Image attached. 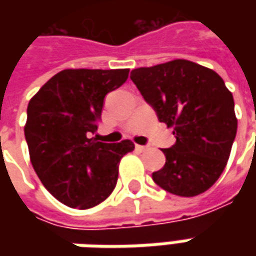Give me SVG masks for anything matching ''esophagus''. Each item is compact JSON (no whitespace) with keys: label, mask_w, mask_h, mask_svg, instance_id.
Segmentation results:
<instances>
[{"label":"esophagus","mask_w":256,"mask_h":256,"mask_svg":"<svg viewBox=\"0 0 256 256\" xmlns=\"http://www.w3.org/2000/svg\"><path fill=\"white\" fill-rule=\"evenodd\" d=\"M136 150H138V152H144V150H148V146L146 145H136Z\"/></svg>","instance_id":"34e87169"}]
</instances>
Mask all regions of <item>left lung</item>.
<instances>
[{
    "label": "left lung",
    "mask_w": 256,
    "mask_h": 256,
    "mask_svg": "<svg viewBox=\"0 0 256 256\" xmlns=\"http://www.w3.org/2000/svg\"><path fill=\"white\" fill-rule=\"evenodd\" d=\"M130 79L177 140L162 150L166 163L152 180L177 196L206 192L224 172L236 138L234 101L224 79L181 58L136 68Z\"/></svg>",
    "instance_id": "left-lung-1"
}]
</instances>
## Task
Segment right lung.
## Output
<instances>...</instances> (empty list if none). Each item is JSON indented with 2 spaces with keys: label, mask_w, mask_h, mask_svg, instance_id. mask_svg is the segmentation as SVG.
Segmentation results:
<instances>
[{
  "label": "right lung",
  "mask_w": 256,
  "mask_h": 256,
  "mask_svg": "<svg viewBox=\"0 0 256 256\" xmlns=\"http://www.w3.org/2000/svg\"><path fill=\"white\" fill-rule=\"evenodd\" d=\"M128 70H64L27 106L24 136L31 164L48 192L72 208H92L116 186L119 162L130 140L106 144L93 137L106 96L122 86Z\"/></svg>",
  "instance_id": "obj_1"
}]
</instances>
